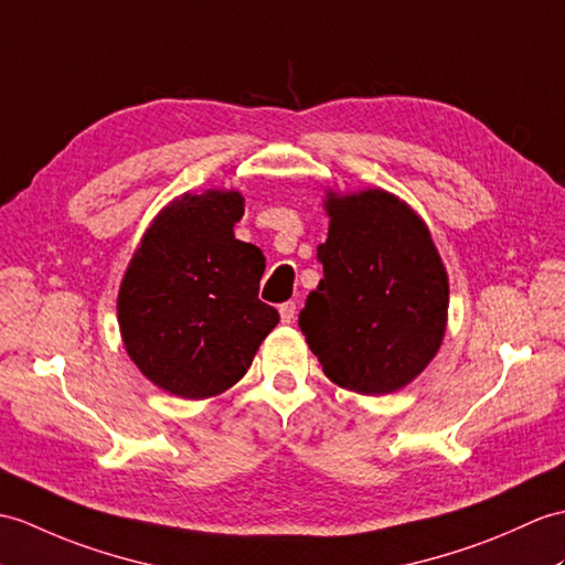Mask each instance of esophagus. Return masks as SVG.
Returning a JSON list of instances; mask_svg holds the SVG:
<instances>
[{
	"instance_id": "34e87169",
	"label": "esophagus",
	"mask_w": 565,
	"mask_h": 565,
	"mask_svg": "<svg viewBox=\"0 0 565 565\" xmlns=\"http://www.w3.org/2000/svg\"><path fill=\"white\" fill-rule=\"evenodd\" d=\"M279 315H281V322L284 324H291L296 318V303L294 300H286V303L279 306Z\"/></svg>"
}]
</instances>
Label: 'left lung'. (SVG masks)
Returning a JSON list of instances; mask_svg holds the SVG:
<instances>
[{
    "instance_id": "obj_1",
    "label": "left lung",
    "mask_w": 565,
    "mask_h": 565,
    "mask_svg": "<svg viewBox=\"0 0 565 565\" xmlns=\"http://www.w3.org/2000/svg\"><path fill=\"white\" fill-rule=\"evenodd\" d=\"M318 245L324 279L298 327L324 375L361 395H387L422 373L443 342L448 274L430 233L385 190L330 194Z\"/></svg>"
}]
</instances>
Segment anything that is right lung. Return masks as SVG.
<instances>
[{"label": "right lung", "instance_id": "1", "mask_svg": "<svg viewBox=\"0 0 565 565\" xmlns=\"http://www.w3.org/2000/svg\"><path fill=\"white\" fill-rule=\"evenodd\" d=\"M243 212L238 192L185 194L156 216L127 267L117 296L127 353L170 395L228 390L279 322L259 300L265 255L233 235Z\"/></svg>", "mask_w": 565, "mask_h": 565}]
</instances>
